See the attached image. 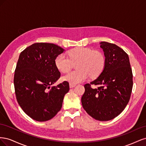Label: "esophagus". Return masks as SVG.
<instances>
[{"mask_svg":"<svg viewBox=\"0 0 146 146\" xmlns=\"http://www.w3.org/2000/svg\"><path fill=\"white\" fill-rule=\"evenodd\" d=\"M76 86V85H75V84H73V83H69V87H70V88H72Z\"/></svg>","mask_w":146,"mask_h":146,"instance_id":"obj_1","label":"esophagus"}]
</instances>
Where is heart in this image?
<instances>
[{"label": "heart", "mask_w": 146, "mask_h": 146, "mask_svg": "<svg viewBox=\"0 0 146 146\" xmlns=\"http://www.w3.org/2000/svg\"><path fill=\"white\" fill-rule=\"evenodd\" d=\"M69 59L64 54L56 57L55 64L60 72L69 73L74 64H77V70L69 74L63 80L73 84L98 78L103 72L105 66V57L101 52L93 50L90 48L77 47L68 52Z\"/></svg>", "instance_id": "b5f03b06"}]
</instances>
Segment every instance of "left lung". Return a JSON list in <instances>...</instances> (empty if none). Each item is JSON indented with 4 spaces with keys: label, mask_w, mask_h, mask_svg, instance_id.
Listing matches in <instances>:
<instances>
[{
    "label": "left lung",
    "mask_w": 146,
    "mask_h": 146,
    "mask_svg": "<svg viewBox=\"0 0 146 146\" xmlns=\"http://www.w3.org/2000/svg\"><path fill=\"white\" fill-rule=\"evenodd\" d=\"M100 44L105 57V68L98 78L84 85L82 104L92 117L107 121L120 114L129 103L133 74L124 50L112 43L102 41Z\"/></svg>",
    "instance_id": "8db88e82"
}]
</instances>
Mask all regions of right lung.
<instances>
[{
  "label": "right lung",
  "mask_w": 146,
  "mask_h": 146,
  "mask_svg": "<svg viewBox=\"0 0 146 146\" xmlns=\"http://www.w3.org/2000/svg\"><path fill=\"white\" fill-rule=\"evenodd\" d=\"M64 51L54 44L37 42L20 54L14 76L16 99L23 111L35 121L54 117L69 90L66 81L52 86L61 76L55 60Z\"/></svg>",
  "instance_id": "1"
}]
</instances>
